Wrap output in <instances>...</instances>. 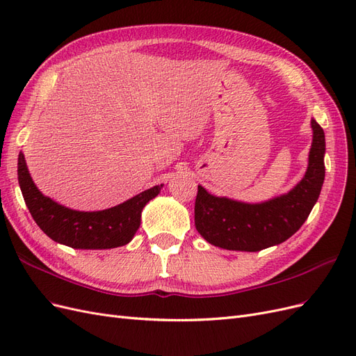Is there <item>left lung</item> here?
Wrapping results in <instances>:
<instances>
[{
  "label": "left lung",
  "mask_w": 356,
  "mask_h": 356,
  "mask_svg": "<svg viewBox=\"0 0 356 356\" xmlns=\"http://www.w3.org/2000/svg\"><path fill=\"white\" fill-rule=\"evenodd\" d=\"M310 126L314 136L306 174L285 195L246 203L197 187L195 224L204 241L222 250L257 252L285 242L303 225L325 178V134L315 118Z\"/></svg>",
  "instance_id": "8db88e82"
}]
</instances>
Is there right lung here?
Returning <instances> with one entry per match:
<instances>
[{"label": "right lung", "instance_id": "obj_1", "mask_svg": "<svg viewBox=\"0 0 356 356\" xmlns=\"http://www.w3.org/2000/svg\"><path fill=\"white\" fill-rule=\"evenodd\" d=\"M17 179L26 207L51 241L74 250H111L134 239L141 224V212L163 187L154 186L117 207L104 211H75L44 196L32 181L24 153L17 159Z\"/></svg>", "mask_w": 356, "mask_h": 356}]
</instances>
